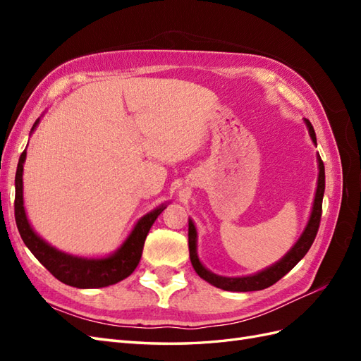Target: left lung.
I'll return each instance as SVG.
<instances>
[{
	"label": "left lung",
	"mask_w": 361,
	"mask_h": 361,
	"mask_svg": "<svg viewBox=\"0 0 361 361\" xmlns=\"http://www.w3.org/2000/svg\"><path fill=\"white\" fill-rule=\"evenodd\" d=\"M304 123L309 129V135L313 143L316 145V135L312 123L307 118H304ZM318 159V187H316L314 199L312 212L309 216V221L305 224L302 233L300 235L298 241L295 243L288 253L283 256L276 264L271 267H267L259 272H255L251 276H243V277H224L214 274L212 271L207 269L199 259L197 255V228L194 226V221L188 220V247H190V259L192 268L195 272L207 283H211L212 286L220 288L223 290H231V292H251V290H262L265 288H269L277 283L283 276H286L288 272L298 264V262L305 256L309 248L312 247L316 233H318L319 221H321V214H322V199H324V191H325V169L324 162L318 154L316 157Z\"/></svg>",
	"instance_id": "left-lung-1"
}]
</instances>
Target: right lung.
<instances>
[{"instance_id": "obj_1", "label": "right lung", "mask_w": 361, "mask_h": 361, "mask_svg": "<svg viewBox=\"0 0 361 361\" xmlns=\"http://www.w3.org/2000/svg\"><path fill=\"white\" fill-rule=\"evenodd\" d=\"M40 118L32 125L30 135L35 133ZM27 158V150L23 152L19 158L16 178H15V220L20 238L28 247L35 257L45 267L51 274L59 279L64 285H69L78 289H94L116 285L117 281L123 280L133 274L143 253L146 236L152 224L155 223L158 215L166 209L169 203H162L155 209L143 215L135 223L134 228L126 236L114 253L104 257H84L75 256L66 251H61L47 243L40 235L36 233L30 224L24 207V162Z\"/></svg>"}]
</instances>
